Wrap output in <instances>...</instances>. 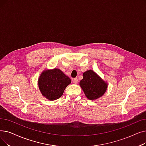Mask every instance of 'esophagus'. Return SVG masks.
Masks as SVG:
<instances>
[{"instance_id": "obj_1", "label": "esophagus", "mask_w": 146, "mask_h": 146, "mask_svg": "<svg viewBox=\"0 0 146 146\" xmlns=\"http://www.w3.org/2000/svg\"><path fill=\"white\" fill-rule=\"evenodd\" d=\"M72 81L73 82V83L75 84H77L78 82V79L77 78H74L72 79Z\"/></svg>"}]
</instances>
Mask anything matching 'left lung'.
Instances as JSON below:
<instances>
[{"label":"left lung","mask_w":146,"mask_h":146,"mask_svg":"<svg viewBox=\"0 0 146 146\" xmlns=\"http://www.w3.org/2000/svg\"><path fill=\"white\" fill-rule=\"evenodd\" d=\"M79 85L86 97L91 100H97L103 96L108 85L107 82L91 70L83 73V79L80 81Z\"/></svg>","instance_id":"obj_1"}]
</instances>
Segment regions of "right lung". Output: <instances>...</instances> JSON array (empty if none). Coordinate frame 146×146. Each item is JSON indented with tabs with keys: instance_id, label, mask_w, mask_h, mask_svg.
<instances>
[{
	"instance_id": "add662e5",
	"label": "right lung",
	"mask_w": 146,
	"mask_h": 146,
	"mask_svg": "<svg viewBox=\"0 0 146 146\" xmlns=\"http://www.w3.org/2000/svg\"><path fill=\"white\" fill-rule=\"evenodd\" d=\"M71 79L58 68L44 70L38 80V86L42 96L53 101L60 98Z\"/></svg>"
}]
</instances>
